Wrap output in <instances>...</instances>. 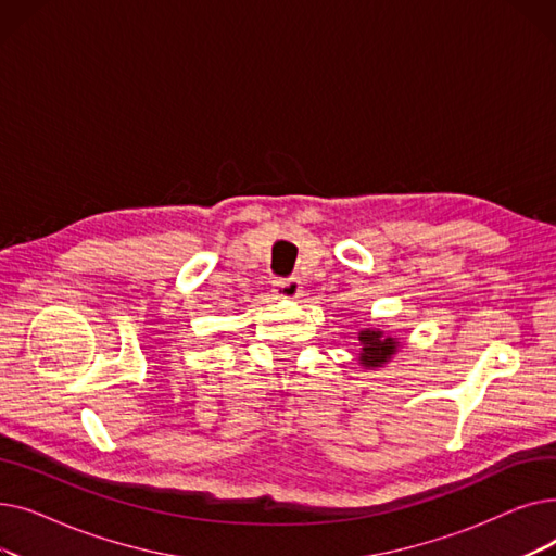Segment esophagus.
<instances>
[{"label": "esophagus", "instance_id": "34e87169", "mask_svg": "<svg viewBox=\"0 0 556 556\" xmlns=\"http://www.w3.org/2000/svg\"><path fill=\"white\" fill-rule=\"evenodd\" d=\"M273 293L277 300H300L302 298V281L300 279H286V281H275Z\"/></svg>", "mask_w": 556, "mask_h": 556}]
</instances>
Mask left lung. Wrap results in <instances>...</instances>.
<instances>
[{"instance_id": "1", "label": "left lung", "mask_w": 556, "mask_h": 556, "mask_svg": "<svg viewBox=\"0 0 556 556\" xmlns=\"http://www.w3.org/2000/svg\"><path fill=\"white\" fill-rule=\"evenodd\" d=\"M358 342H361V354L358 363L365 369H378L386 367L401 349V340L374 327H365L358 331Z\"/></svg>"}]
</instances>
